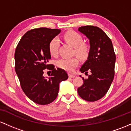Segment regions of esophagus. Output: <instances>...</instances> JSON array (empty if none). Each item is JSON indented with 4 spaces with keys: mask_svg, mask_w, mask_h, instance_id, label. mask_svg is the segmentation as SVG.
Listing matches in <instances>:
<instances>
[{
    "mask_svg": "<svg viewBox=\"0 0 131 131\" xmlns=\"http://www.w3.org/2000/svg\"><path fill=\"white\" fill-rule=\"evenodd\" d=\"M75 76L74 75H72V74H70V73H69V78H74Z\"/></svg>",
    "mask_w": 131,
    "mask_h": 131,
    "instance_id": "34e87169",
    "label": "esophagus"
}]
</instances>
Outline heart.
<instances>
[{
    "label": "heart",
    "instance_id": "1",
    "mask_svg": "<svg viewBox=\"0 0 131 131\" xmlns=\"http://www.w3.org/2000/svg\"><path fill=\"white\" fill-rule=\"evenodd\" d=\"M64 39L67 43L74 47L73 53L82 59H86L89 57L90 48L89 45L83 42V38L77 32L74 31H68L64 34ZM60 46V41L58 37H54L50 41L49 43V51L51 56L58 55ZM79 61L77 58H61L56 62V65L59 68L72 72L73 69L79 65Z\"/></svg>",
    "mask_w": 131,
    "mask_h": 131
}]
</instances>
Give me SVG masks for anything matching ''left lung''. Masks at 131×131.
Instances as JSON below:
<instances>
[{
	"label": "left lung",
	"instance_id": "left-lung-1",
	"mask_svg": "<svg viewBox=\"0 0 131 131\" xmlns=\"http://www.w3.org/2000/svg\"><path fill=\"white\" fill-rule=\"evenodd\" d=\"M79 31L89 38L90 45L88 60L80 70L91 74L86 79L82 77L83 83L78 88V93L86 101H97L106 95L114 79L116 55L111 40L101 28L83 26Z\"/></svg>",
	"mask_w": 131,
	"mask_h": 131
}]
</instances>
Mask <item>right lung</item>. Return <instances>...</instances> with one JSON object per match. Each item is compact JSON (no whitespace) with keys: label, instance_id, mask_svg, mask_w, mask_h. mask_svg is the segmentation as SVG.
Here are the masks:
<instances>
[{"label":"right lung","instance_id":"add662e5","mask_svg":"<svg viewBox=\"0 0 131 131\" xmlns=\"http://www.w3.org/2000/svg\"><path fill=\"white\" fill-rule=\"evenodd\" d=\"M61 32L59 29L35 28L27 31L19 41L15 52L16 73L23 92L39 105H48L57 98L59 83L68 79L64 70L48 64L51 59L50 41ZM51 70L49 79L43 76V70Z\"/></svg>","mask_w":131,"mask_h":131}]
</instances>
